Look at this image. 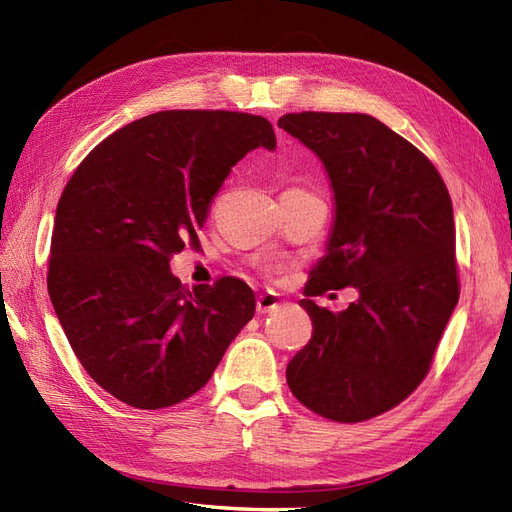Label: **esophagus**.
Masks as SVG:
<instances>
[{
  "mask_svg": "<svg viewBox=\"0 0 512 512\" xmlns=\"http://www.w3.org/2000/svg\"><path fill=\"white\" fill-rule=\"evenodd\" d=\"M279 306H281V298L276 294H261L257 298V313L259 315H268V313L279 311Z\"/></svg>",
  "mask_w": 512,
  "mask_h": 512,
  "instance_id": "esophagus-1",
  "label": "esophagus"
}]
</instances>
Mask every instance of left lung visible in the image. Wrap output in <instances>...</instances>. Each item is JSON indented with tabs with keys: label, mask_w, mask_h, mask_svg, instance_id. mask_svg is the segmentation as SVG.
<instances>
[{
	"label": "left lung",
	"mask_w": 512,
	"mask_h": 512,
	"mask_svg": "<svg viewBox=\"0 0 512 512\" xmlns=\"http://www.w3.org/2000/svg\"><path fill=\"white\" fill-rule=\"evenodd\" d=\"M279 128L324 165L334 218L300 300L313 337L287 364L294 397L315 414L362 422L425 379L459 300L452 201L431 160L367 113H287ZM354 284L341 314L312 302Z\"/></svg>",
	"instance_id": "obj_1"
}]
</instances>
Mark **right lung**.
Returning <instances> with one entry per match:
<instances>
[{
    "mask_svg": "<svg viewBox=\"0 0 512 512\" xmlns=\"http://www.w3.org/2000/svg\"><path fill=\"white\" fill-rule=\"evenodd\" d=\"M257 148H276L261 115L160 111L98 143L68 180L49 296L83 369L122 403L160 410L193 397L253 319L244 281L188 289L169 259L199 244L212 197Z\"/></svg>",
    "mask_w": 512,
    "mask_h": 512,
    "instance_id": "1",
    "label": "right lung"
}]
</instances>
